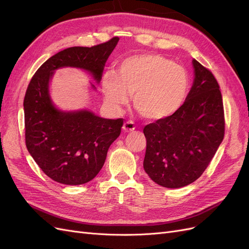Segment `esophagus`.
I'll use <instances>...</instances> for the list:
<instances>
[{"instance_id": "34e87169", "label": "esophagus", "mask_w": 249, "mask_h": 249, "mask_svg": "<svg viewBox=\"0 0 249 249\" xmlns=\"http://www.w3.org/2000/svg\"><path fill=\"white\" fill-rule=\"evenodd\" d=\"M123 130L124 132H132L135 130V124L132 122V120H127L123 125Z\"/></svg>"}]
</instances>
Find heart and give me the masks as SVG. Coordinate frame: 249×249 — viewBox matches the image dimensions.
Wrapping results in <instances>:
<instances>
[{
  "instance_id": "b5f03b06",
  "label": "heart",
  "mask_w": 249,
  "mask_h": 249,
  "mask_svg": "<svg viewBox=\"0 0 249 249\" xmlns=\"http://www.w3.org/2000/svg\"><path fill=\"white\" fill-rule=\"evenodd\" d=\"M101 87L110 108L118 110L133 94L134 107L142 117L160 120L182 107L190 79L182 65L161 55L142 54L125 58L116 72H105Z\"/></svg>"
}]
</instances>
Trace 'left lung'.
I'll return each mask as SVG.
<instances>
[{
  "label": "left lung",
  "instance_id": "obj_1",
  "mask_svg": "<svg viewBox=\"0 0 249 249\" xmlns=\"http://www.w3.org/2000/svg\"><path fill=\"white\" fill-rule=\"evenodd\" d=\"M194 82L175 114L144 126L143 167L155 183L180 188L196 180L224 137L222 95L212 71L193 59Z\"/></svg>",
  "mask_w": 249,
  "mask_h": 249
}]
</instances>
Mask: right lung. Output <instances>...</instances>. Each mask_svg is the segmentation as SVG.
<instances>
[{
    "instance_id": "1",
    "label": "right lung",
    "mask_w": 249,
    "mask_h": 249,
    "mask_svg": "<svg viewBox=\"0 0 249 249\" xmlns=\"http://www.w3.org/2000/svg\"><path fill=\"white\" fill-rule=\"evenodd\" d=\"M118 37L91 48L72 47L52 56L30 81L25 100L28 152L46 175L64 185H82L96 177L124 119H106L90 111L62 112L52 104L49 82L60 67H79L99 83ZM94 88L95 86L92 85Z\"/></svg>"
}]
</instances>
